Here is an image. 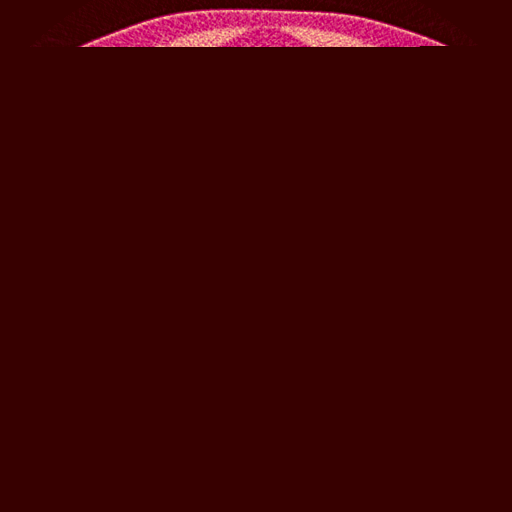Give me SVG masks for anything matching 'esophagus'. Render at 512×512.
I'll list each match as a JSON object with an SVG mask.
<instances>
[{
	"mask_svg": "<svg viewBox=\"0 0 512 512\" xmlns=\"http://www.w3.org/2000/svg\"><path fill=\"white\" fill-rule=\"evenodd\" d=\"M280 280H282V270L270 268V270H268V282H270V284H280Z\"/></svg>",
	"mask_w": 512,
	"mask_h": 512,
	"instance_id": "1",
	"label": "esophagus"
}]
</instances>
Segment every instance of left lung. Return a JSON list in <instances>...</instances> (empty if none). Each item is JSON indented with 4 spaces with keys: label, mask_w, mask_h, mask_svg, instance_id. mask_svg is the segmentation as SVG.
I'll use <instances>...</instances> for the list:
<instances>
[{
    "label": "left lung",
    "mask_w": 512,
    "mask_h": 512,
    "mask_svg": "<svg viewBox=\"0 0 512 512\" xmlns=\"http://www.w3.org/2000/svg\"><path fill=\"white\" fill-rule=\"evenodd\" d=\"M430 124L434 165L469 189L465 147L443 122ZM489 270L491 238L465 286L404 331H378L353 314L355 309L288 278L278 295V313L284 357L303 412L331 432L361 434L436 396L465 363Z\"/></svg>",
    "instance_id": "8db88e82"
}]
</instances>
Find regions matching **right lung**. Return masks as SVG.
Masks as SVG:
<instances>
[{
	"label": "right lung",
	"mask_w": 512,
	"mask_h": 512,
	"mask_svg": "<svg viewBox=\"0 0 512 512\" xmlns=\"http://www.w3.org/2000/svg\"><path fill=\"white\" fill-rule=\"evenodd\" d=\"M244 242L136 309L96 313L59 290L33 240L31 278L61 376L144 434L169 436L197 424L217 398L220 365L240 321L270 299L268 228L254 226Z\"/></svg>",
	"instance_id": "obj_1"
}]
</instances>
